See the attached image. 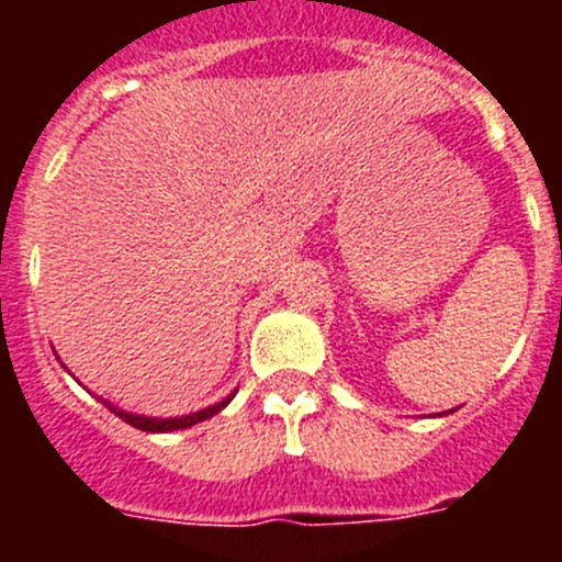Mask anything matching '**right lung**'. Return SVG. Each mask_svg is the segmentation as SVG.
Listing matches in <instances>:
<instances>
[{"label":"right lung","mask_w":562,"mask_h":562,"mask_svg":"<svg viewBox=\"0 0 562 562\" xmlns=\"http://www.w3.org/2000/svg\"><path fill=\"white\" fill-rule=\"evenodd\" d=\"M58 357V355H56ZM236 396V391H233L231 396H225L222 402H216V405H207V408L202 411H193V414H186V416H168V419H162V416H143V414H132V411H123L117 408L114 402L103 400V396H98V402H103L109 411H112L114 416H121L123 422H128L132 428L137 430H146V434H171V430H182V428H191V425H200V422L211 419V416L220 414L222 408H225L227 402Z\"/></svg>","instance_id":"add662e5"}]
</instances>
